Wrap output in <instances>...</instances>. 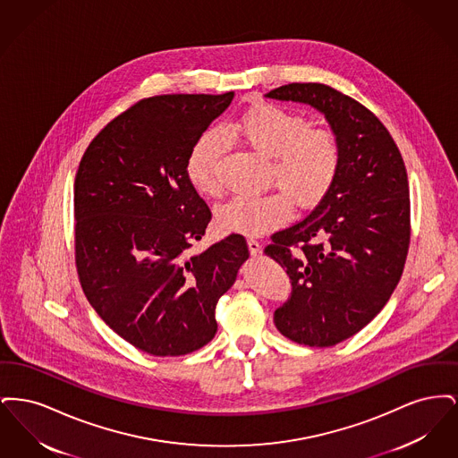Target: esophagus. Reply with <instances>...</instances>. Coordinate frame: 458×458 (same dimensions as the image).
<instances>
[{
    "mask_svg": "<svg viewBox=\"0 0 458 458\" xmlns=\"http://www.w3.org/2000/svg\"><path fill=\"white\" fill-rule=\"evenodd\" d=\"M247 245H249V252H250L252 256H258V254L261 252V243H259L258 240H247Z\"/></svg>",
    "mask_w": 458,
    "mask_h": 458,
    "instance_id": "obj_1",
    "label": "esophagus"
}]
</instances>
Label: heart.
Listing matches in <instances>:
<instances>
[{"label": "heart", "mask_w": 458, "mask_h": 458, "mask_svg": "<svg viewBox=\"0 0 458 458\" xmlns=\"http://www.w3.org/2000/svg\"><path fill=\"white\" fill-rule=\"evenodd\" d=\"M223 133L271 157L269 182L284 191L235 196L221 204L216 223L230 233L258 237L278 228L292 215L288 196L302 209L312 208L327 197L340 172L342 149L333 131L312 129L302 114L261 103L243 111L223 131H208L197 139L187 157V176L202 196L221 194Z\"/></svg>", "instance_id": "obj_1"}]
</instances>
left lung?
<instances>
[{"label":"left lung","mask_w":458,"mask_h":458,"mask_svg":"<svg viewBox=\"0 0 458 458\" xmlns=\"http://www.w3.org/2000/svg\"><path fill=\"white\" fill-rule=\"evenodd\" d=\"M266 98L318 109L340 142L331 191L264 249L292 284L275 310L278 331L301 345L331 347L369 325L400 282L411 243L407 170L377 116L340 90L295 82Z\"/></svg>","instance_id":"obj_1"}]
</instances>
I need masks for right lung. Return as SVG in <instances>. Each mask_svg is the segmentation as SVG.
<instances>
[{
    "label": "right lung",
    "mask_w": 458,
    "mask_h": 458,
    "mask_svg": "<svg viewBox=\"0 0 458 458\" xmlns=\"http://www.w3.org/2000/svg\"><path fill=\"white\" fill-rule=\"evenodd\" d=\"M233 96L142 99L92 139L77 170L82 290L116 335L156 357L185 355L215 338L219 297L249 259L239 233L189 252L211 211L187 176V157Z\"/></svg>",
    "instance_id": "1"
}]
</instances>
